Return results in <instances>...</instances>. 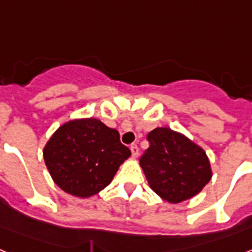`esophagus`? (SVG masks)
I'll list each match as a JSON object with an SVG mask.
<instances>
[{"label": "esophagus", "mask_w": 252, "mask_h": 252, "mask_svg": "<svg viewBox=\"0 0 252 252\" xmlns=\"http://www.w3.org/2000/svg\"><path fill=\"white\" fill-rule=\"evenodd\" d=\"M130 151H131V155H132V157L134 158H136L139 156V148H138V145L136 144H131L130 145Z\"/></svg>", "instance_id": "1"}]
</instances>
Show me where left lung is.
<instances>
[{
  "label": "left lung",
  "instance_id": "1",
  "mask_svg": "<svg viewBox=\"0 0 252 252\" xmlns=\"http://www.w3.org/2000/svg\"><path fill=\"white\" fill-rule=\"evenodd\" d=\"M149 148L140 166L149 187L161 198L179 203L198 194L213 176L210 161L201 147L186 135L157 127L147 136Z\"/></svg>",
  "mask_w": 252,
  "mask_h": 252
}]
</instances>
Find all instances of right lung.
I'll list each match as a JSON object with an SVG mask.
<instances>
[{
  "instance_id": "right-lung-1",
  "label": "right lung",
  "mask_w": 252,
  "mask_h": 252,
  "mask_svg": "<svg viewBox=\"0 0 252 252\" xmlns=\"http://www.w3.org/2000/svg\"><path fill=\"white\" fill-rule=\"evenodd\" d=\"M130 156V149L120 141L118 131L96 118L65 122L43 148V159L54 183L81 198L109 186Z\"/></svg>"
}]
</instances>
